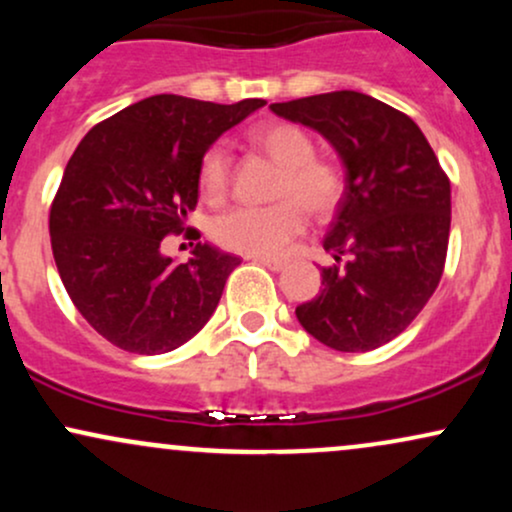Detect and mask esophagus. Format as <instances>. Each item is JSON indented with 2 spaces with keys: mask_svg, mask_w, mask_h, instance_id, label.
<instances>
[{
  "mask_svg": "<svg viewBox=\"0 0 512 512\" xmlns=\"http://www.w3.org/2000/svg\"><path fill=\"white\" fill-rule=\"evenodd\" d=\"M252 262L262 264V267L272 269V272H281V269L286 267V260H276V257H262V255H255V257H252Z\"/></svg>",
  "mask_w": 512,
  "mask_h": 512,
  "instance_id": "34e87169",
  "label": "esophagus"
}]
</instances>
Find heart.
I'll list each match as a JSON object with an SVG mask.
<instances>
[{"label": "heart", "mask_w": 512, "mask_h": 512, "mask_svg": "<svg viewBox=\"0 0 512 512\" xmlns=\"http://www.w3.org/2000/svg\"><path fill=\"white\" fill-rule=\"evenodd\" d=\"M250 142L281 166L272 207H238L214 221V240L243 255H284L305 228L306 207L315 219H327L342 204L346 175L339 163L315 156V142L303 127L272 122L257 127ZM231 185V156L221 144L199 161V190L209 204H221Z\"/></svg>", "instance_id": "obj_1"}]
</instances>
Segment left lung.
Here are the masks:
<instances>
[{
  "label": "left lung",
  "mask_w": 512,
  "mask_h": 512,
  "mask_svg": "<svg viewBox=\"0 0 512 512\" xmlns=\"http://www.w3.org/2000/svg\"><path fill=\"white\" fill-rule=\"evenodd\" d=\"M315 129L346 168V192L325 245L322 289L298 305L303 330L330 349H378L402 334L443 276L450 180L409 115L358 91L272 103Z\"/></svg>",
  "instance_id": "1"
}]
</instances>
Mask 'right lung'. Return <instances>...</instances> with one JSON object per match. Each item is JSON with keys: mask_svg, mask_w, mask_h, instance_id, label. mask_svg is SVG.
Returning <instances> with one entry per match:
<instances>
[{"mask_svg": "<svg viewBox=\"0 0 512 512\" xmlns=\"http://www.w3.org/2000/svg\"><path fill=\"white\" fill-rule=\"evenodd\" d=\"M262 105L161 93L98 122L76 146L50 207L52 255L76 310L110 344L166 354L214 315L240 257L197 243L178 264L161 245L190 231L209 146Z\"/></svg>", "mask_w": 512, "mask_h": 512, "instance_id": "right-lung-1", "label": "right lung"}]
</instances>
